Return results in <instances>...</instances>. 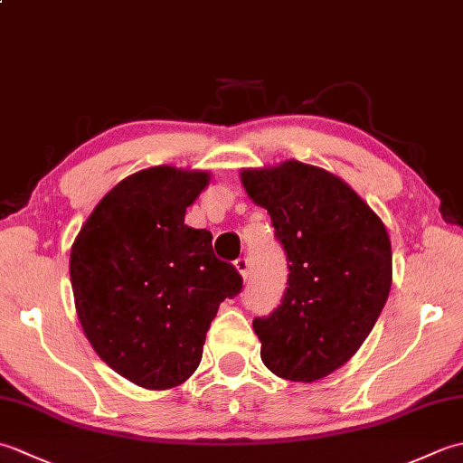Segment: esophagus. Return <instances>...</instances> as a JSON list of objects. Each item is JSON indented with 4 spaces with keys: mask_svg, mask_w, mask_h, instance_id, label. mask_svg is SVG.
I'll return each instance as SVG.
<instances>
[{
    "mask_svg": "<svg viewBox=\"0 0 463 463\" xmlns=\"http://www.w3.org/2000/svg\"><path fill=\"white\" fill-rule=\"evenodd\" d=\"M234 269L239 270V274H241V277H242L244 280L249 279V274H250V264H249V259L241 257V259L234 260Z\"/></svg>",
    "mask_w": 463,
    "mask_h": 463,
    "instance_id": "34e87169",
    "label": "esophagus"
}]
</instances>
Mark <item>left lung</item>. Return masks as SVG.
Listing matches in <instances>:
<instances>
[{
	"label": "left lung",
	"instance_id": "obj_1",
	"mask_svg": "<svg viewBox=\"0 0 463 463\" xmlns=\"http://www.w3.org/2000/svg\"><path fill=\"white\" fill-rule=\"evenodd\" d=\"M241 181L269 211L290 270L279 308L252 320L260 358L284 380H320L358 352L388 300V231L352 186L320 166L284 161L242 169Z\"/></svg>",
	"mask_w": 463,
	"mask_h": 463
}]
</instances>
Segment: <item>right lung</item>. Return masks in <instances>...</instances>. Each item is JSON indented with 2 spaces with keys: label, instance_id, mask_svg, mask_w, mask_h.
I'll list each match as a JSON object with an SVG mask.
<instances>
[{
  "label": "right lung",
  "instance_id": "right-lung-1",
  "mask_svg": "<svg viewBox=\"0 0 463 463\" xmlns=\"http://www.w3.org/2000/svg\"><path fill=\"white\" fill-rule=\"evenodd\" d=\"M211 173L151 166L107 193L71 247L77 317L99 358L146 390L175 388L199 368L206 330L242 279L184 224Z\"/></svg>",
  "mask_w": 463,
  "mask_h": 463
}]
</instances>
